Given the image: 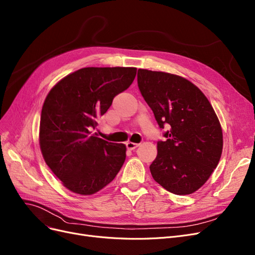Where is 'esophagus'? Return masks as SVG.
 Listing matches in <instances>:
<instances>
[{
  "mask_svg": "<svg viewBox=\"0 0 255 255\" xmlns=\"http://www.w3.org/2000/svg\"><path fill=\"white\" fill-rule=\"evenodd\" d=\"M138 146H139V143L131 142V141L126 142V147H127V149H129V150H134V149H135V148H137Z\"/></svg>",
  "mask_w": 255,
  "mask_h": 255,
  "instance_id": "1",
  "label": "esophagus"
}]
</instances>
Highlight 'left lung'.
<instances>
[{
	"label": "left lung",
	"mask_w": 255,
	"mask_h": 255,
	"mask_svg": "<svg viewBox=\"0 0 255 255\" xmlns=\"http://www.w3.org/2000/svg\"><path fill=\"white\" fill-rule=\"evenodd\" d=\"M137 85L160 129L153 179L175 195H189L206 182L223 149L220 122L207 98L182 77L139 69Z\"/></svg>",
	"instance_id": "8db88e82"
}]
</instances>
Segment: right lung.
Segmentation results:
<instances>
[{"label": "right lung", "mask_w": 255, "mask_h": 255, "mask_svg": "<svg viewBox=\"0 0 255 255\" xmlns=\"http://www.w3.org/2000/svg\"><path fill=\"white\" fill-rule=\"evenodd\" d=\"M135 75V68H84L64 77L48 94L40 117V150L66 189L93 195L121 170L124 143L97 137L92 130Z\"/></svg>", "instance_id": "obj_1"}]
</instances>
